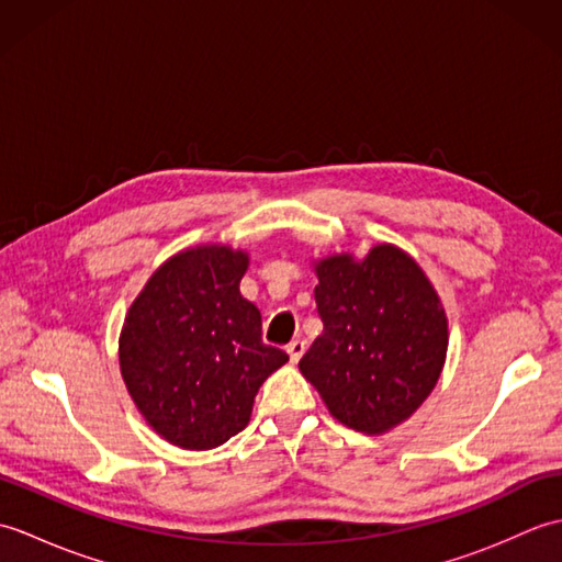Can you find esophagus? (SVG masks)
Listing matches in <instances>:
<instances>
[{
    "label": "esophagus",
    "mask_w": 562,
    "mask_h": 562,
    "mask_svg": "<svg viewBox=\"0 0 562 562\" xmlns=\"http://www.w3.org/2000/svg\"><path fill=\"white\" fill-rule=\"evenodd\" d=\"M304 348H306L304 340H300V338L292 340V342L288 345V355H290V360H292V362H300V360H302V355H304Z\"/></svg>",
    "instance_id": "obj_1"
}]
</instances>
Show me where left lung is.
I'll list each match as a JSON object with an SVG mask.
<instances>
[{
    "label": "left lung",
    "instance_id": "left-lung-1",
    "mask_svg": "<svg viewBox=\"0 0 562 562\" xmlns=\"http://www.w3.org/2000/svg\"><path fill=\"white\" fill-rule=\"evenodd\" d=\"M324 333L300 360L330 415L381 435L420 408L441 374L447 314L420 266L391 244L314 266Z\"/></svg>",
    "mask_w": 562,
    "mask_h": 562
}]
</instances>
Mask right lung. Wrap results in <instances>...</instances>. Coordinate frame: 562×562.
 I'll use <instances>...</instances> for the list:
<instances>
[{
	"mask_svg": "<svg viewBox=\"0 0 562 562\" xmlns=\"http://www.w3.org/2000/svg\"><path fill=\"white\" fill-rule=\"evenodd\" d=\"M248 256L207 244L151 274L121 333V372L145 420L181 449L241 432L254 398L288 352L260 338V312L238 292Z\"/></svg>",
	"mask_w": 562,
	"mask_h": 562,
	"instance_id": "1",
	"label": "right lung"
}]
</instances>
